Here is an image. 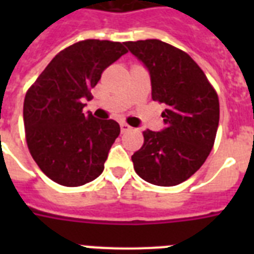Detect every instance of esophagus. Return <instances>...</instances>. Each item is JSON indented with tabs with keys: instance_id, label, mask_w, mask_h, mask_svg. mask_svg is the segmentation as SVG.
I'll return each instance as SVG.
<instances>
[{
	"instance_id": "34e87169",
	"label": "esophagus",
	"mask_w": 254,
	"mask_h": 254,
	"mask_svg": "<svg viewBox=\"0 0 254 254\" xmlns=\"http://www.w3.org/2000/svg\"><path fill=\"white\" fill-rule=\"evenodd\" d=\"M120 127H121V131H123V133H125V131H129L131 129L130 125H127V123L120 124Z\"/></svg>"
}]
</instances>
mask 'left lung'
I'll use <instances>...</instances> for the list:
<instances>
[{"label":"left lung","instance_id":"1","mask_svg":"<svg viewBox=\"0 0 254 254\" xmlns=\"http://www.w3.org/2000/svg\"><path fill=\"white\" fill-rule=\"evenodd\" d=\"M150 75L151 99L166 105L165 127L143 131L131 155L135 173L151 185L177 186L200 169L219 127V99L189 54L158 39L125 42Z\"/></svg>","mask_w":254,"mask_h":254}]
</instances>
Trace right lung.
<instances>
[{"label": "right lung", "mask_w": 254, "mask_h": 254, "mask_svg": "<svg viewBox=\"0 0 254 254\" xmlns=\"http://www.w3.org/2000/svg\"><path fill=\"white\" fill-rule=\"evenodd\" d=\"M127 53L120 42H77L58 54L26 93L27 146L51 181L77 187L103 173L120 125L83 113V103L91 100L104 69Z\"/></svg>", "instance_id": "add662e5"}]
</instances>
